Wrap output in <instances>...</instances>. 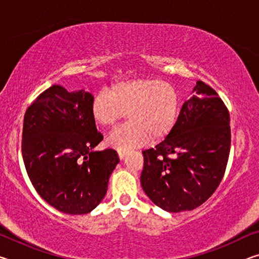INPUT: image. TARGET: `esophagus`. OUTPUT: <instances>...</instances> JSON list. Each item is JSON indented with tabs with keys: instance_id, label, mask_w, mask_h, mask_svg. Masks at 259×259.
<instances>
[{
	"instance_id": "34e87169",
	"label": "esophagus",
	"mask_w": 259,
	"mask_h": 259,
	"mask_svg": "<svg viewBox=\"0 0 259 259\" xmlns=\"http://www.w3.org/2000/svg\"><path fill=\"white\" fill-rule=\"evenodd\" d=\"M117 155H119V159L120 160H123L124 157H125V155H126V153L125 152H122V151H119V152H117Z\"/></svg>"
}]
</instances>
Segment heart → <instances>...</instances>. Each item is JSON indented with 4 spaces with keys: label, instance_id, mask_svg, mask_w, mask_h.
Returning <instances> with one entry per match:
<instances>
[{
    "label": "heart",
    "instance_id": "heart-1",
    "mask_svg": "<svg viewBox=\"0 0 259 259\" xmlns=\"http://www.w3.org/2000/svg\"><path fill=\"white\" fill-rule=\"evenodd\" d=\"M181 100L176 89L156 78L119 82L102 90L91 103V116L100 126H112L126 116L129 122L106 138V145L128 152L148 140L159 142L177 124Z\"/></svg>",
    "mask_w": 259,
    "mask_h": 259
}]
</instances>
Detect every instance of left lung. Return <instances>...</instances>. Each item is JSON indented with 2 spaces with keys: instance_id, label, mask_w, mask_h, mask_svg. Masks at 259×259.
Instances as JSON below:
<instances>
[{
  "instance_id": "obj_1",
  "label": "left lung",
  "mask_w": 259,
  "mask_h": 259,
  "mask_svg": "<svg viewBox=\"0 0 259 259\" xmlns=\"http://www.w3.org/2000/svg\"><path fill=\"white\" fill-rule=\"evenodd\" d=\"M230 147V113L216 91L198 81L172 133L143 152L144 192L168 212L198 208L221 184Z\"/></svg>"
}]
</instances>
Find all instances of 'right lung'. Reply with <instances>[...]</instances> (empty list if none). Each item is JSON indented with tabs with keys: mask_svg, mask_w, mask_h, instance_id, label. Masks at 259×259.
Masks as SVG:
<instances>
[{
	"mask_svg": "<svg viewBox=\"0 0 259 259\" xmlns=\"http://www.w3.org/2000/svg\"><path fill=\"white\" fill-rule=\"evenodd\" d=\"M94 96L52 85L25 113L21 153L41 198L61 212L88 213L106 195L119 163L114 150L96 151L103 140L91 116Z\"/></svg>",
	"mask_w": 259,
	"mask_h": 259,
	"instance_id": "add662e5",
	"label": "right lung"
}]
</instances>
